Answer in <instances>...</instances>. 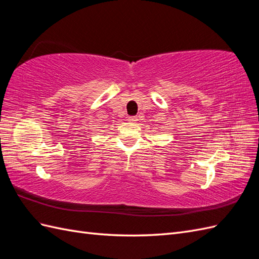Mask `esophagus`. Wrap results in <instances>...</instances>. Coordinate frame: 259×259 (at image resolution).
Returning a JSON list of instances; mask_svg holds the SVG:
<instances>
[{
  "label": "esophagus",
  "instance_id": "obj_1",
  "mask_svg": "<svg viewBox=\"0 0 259 259\" xmlns=\"http://www.w3.org/2000/svg\"><path fill=\"white\" fill-rule=\"evenodd\" d=\"M137 121H138L137 116H130L128 117V122H131V123H136Z\"/></svg>",
  "mask_w": 259,
  "mask_h": 259
}]
</instances>
